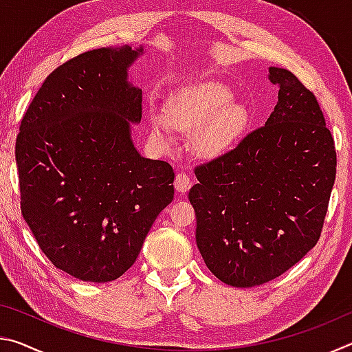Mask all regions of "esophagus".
I'll use <instances>...</instances> for the list:
<instances>
[{
    "mask_svg": "<svg viewBox=\"0 0 352 352\" xmlns=\"http://www.w3.org/2000/svg\"><path fill=\"white\" fill-rule=\"evenodd\" d=\"M190 186H192V180H190L189 175L184 174V172H178L175 177V189L178 192H186Z\"/></svg>",
    "mask_w": 352,
    "mask_h": 352,
    "instance_id": "34e87169",
    "label": "esophagus"
}]
</instances>
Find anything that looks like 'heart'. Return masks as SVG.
I'll list each match as a JSON object with an SVG mask.
<instances>
[{"instance_id": "b5f03b06", "label": "heart", "mask_w": 352, "mask_h": 352, "mask_svg": "<svg viewBox=\"0 0 352 352\" xmlns=\"http://www.w3.org/2000/svg\"><path fill=\"white\" fill-rule=\"evenodd\" d=\"M233 93L219 82H205L183 90L163 113L152 115V135L160 141H169L177 129H197L195 147L201 153H216L230 146L247 124V110L231 102Z\"/></svg>"}]
</instances>
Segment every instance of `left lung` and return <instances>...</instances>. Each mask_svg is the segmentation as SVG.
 <instances>
[{"instance_id":"1","label":"left lung","mask_w":352,"mask_h":352,"mask_svg":"<svg viewBox=\"0 0 352 352\" xmlns=\"http://www.w3.org/2000/svg\"><path fill=\"white\" fill-rule=\"evenodd\" d=\"M278 102L262 127L195 166L189 190L195 239L220 281L254 287L281 276L317 245L336 180L337 153L315 94L270 68Z\"/></svg>"}]
</instances>
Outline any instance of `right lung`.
I'll return each instance as SVG.
<instances>
[{
	"label": "right lung",
	"mask_w": 352,
	"mask_h": 352,
	"mask_svg": "<svg viewBox=\"0 0 352 352\" xmlns=\"http://www.w3.org/2000/svg\"><path fill=\"white\" fill-rule=\"evenodd\" d=\"M140 51H87L46 77L16 136L20 205L41 252L82 281L126 273L174 199V169L130 138L142 91L127 83Z\"/></svg>",
	"instance_id": "add662e5"
}]
</instances>
